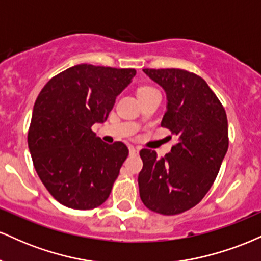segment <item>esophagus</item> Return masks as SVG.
I'll return each mask as SVG.
<instances>
[{
	"instance_id": "esophagus-1",
	"label": "esophagus",
	"mask_w": 261,
	"mask_h": 261,
	"mask_svg": "<svg viewBox=\"0 0 261 261\" xmlns=\"http://www.w3.org/2000/svg\"><path fill=\"white\" fill-rule=\"evenodd\" d=\"M128 149H130V153L131 154H137V153H139V148L135 147V146H133V145L128 146Z\"/></svg>"
}]
</instances>
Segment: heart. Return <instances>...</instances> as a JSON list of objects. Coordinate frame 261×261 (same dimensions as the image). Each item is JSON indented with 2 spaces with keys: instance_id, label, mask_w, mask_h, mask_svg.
<instances>
[{
  "instance_id": "heart-1",
  "label": "heart",
  "mask_w": 261,
  "mask_h": 261,
  "mask_svg": "<svg viewBox=\"0 0 261 261\" xmlns=\"http://www.w3.org/2000/svg\"><path fill=\"white\" fill-rule=\"evenodd\" d=\"M151 89H155V88H153V87H151V86H143L139 89V93L146 92V91H151Z\"/></svg>"
}]
</instances>
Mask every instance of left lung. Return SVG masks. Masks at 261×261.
Listing matches in <instances>:
<instances>
[{
  "instance_id": "left-lung-1",
  "label": "left lung",
  "mask_w": 261,
  "mask_h": 261,
  "mask_svg": "<svg viewBox=\"0 0 261 261\" xmlns=\"http://www.w3.org/2000/svg\"><path fill=\"white\" fill-rule=\"evenodd\" d=\"M143 72L167 93L161 125L176 142L161 158L155 151L141 149L140 196L151 211L173 216L196 206L214 184L228 149V122L222 103L197 74L180 68Z\"/></svg>"
}]
</instances>
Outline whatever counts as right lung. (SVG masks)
Here are the masks:
<instances>
[{"label":"right lung","mask_w":261,"mask_h":261,"mask_svg":"<svg viewBox=\"0 0 261 261\" xmlns=\"http://www.w3.org/2000/svg\"><path fill=\"white\" fill-rule=\"evenodd\" d=\"M135 68L76 65L39 93L28 130L33 164L55 200L74 210L98 207L109 197L126 160L124 142L108 145L92 131L112 112Z\"/></svg>","instance_id":"right-lung-1"}]
</instances>
